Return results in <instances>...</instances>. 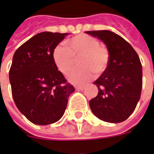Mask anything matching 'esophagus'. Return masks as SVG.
<instances>
[{
    "label": "esophagus",
    "instance_id": "obj_1",
    "mask_svg": "<svg viewBox=\"0 0 154 154\" xmlns=\"http://www.w3.org/2000/svg\"><path fill=\"white\" fill-rule=\"evenodd\" d=\"M84 87H82V86H77L76 87V89L77 90H79V91H82V90H84Z\"/></svg>",
    "mask_w": 154,
    "mask_h": 154
}]
</instances>
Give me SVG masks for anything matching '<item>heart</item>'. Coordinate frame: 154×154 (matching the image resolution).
<instances>
[{
	"mask_svg": "<svg viewBox=\"0 0 154 154\" xmlns=\"http://www.w3.org/2000/svg\"><path fill=\"white\" fill-rule=\"evenodd\" d=\"M67 47L58 45L53 51L52 58L61 73L67 75L72 69L75 59L81 57L78 64L82 68L69 75V81L75 84H84L96 74L103 73L109 66V53L105 47L99 45L96 38L88 34H78L66 42Z\"/></svg>",
	"mask_w": 154,
	"mask_h": 154,
	"instance_id": "b5f03b06",
	"label": "heart"
}]
</instances>
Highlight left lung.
<instances>
[{"label":"left lung","instance_id":"obj_1","mask_svg":"<svg viewBox=\"0 0 154 154\" xmlns=\"http://www.w3.org/2000/svg\"><path fill=\"white\" fill-rule=\"evenodd\" d=\"M107 47V69L94 82L98 95L89 101L92 112L109 123L125 121L133 113L143 88V67L137 53L120 35L109 30L88 31Z\"/></svg>","mask_w":154,"mask_h":154}]
</instances>
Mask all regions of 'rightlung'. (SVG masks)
<instances>
[{
  "label": "right lung",
  "instance_id": "add662e5",
  "mask_svg": "<svg viewBox=\"0 0 154 154\" xmlns=\"http://www.w3.org/2000/svg\"><path fill=\"white\" fill-rule=\"evenodd\" d=\"M69 33L42 32L16 51L9 80L19 111L35 125H50L63 116L70 95L75 91L58 71L52 53Z\"/></svg>",
  "mask_w": 154,
  "mask_h": 154
}]
</instances>
